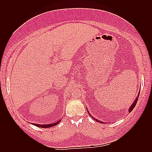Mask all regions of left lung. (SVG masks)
<instances>
[{
	"instance_id": "1",
	"label": "left lung",
	"mask_w": 152,
	"mask_h": 152,
	"mask_svg": "<svg viewBox=\"0 0 152 152\" xmlns=\"http://www.w3.org/2000/svg\"><path fill=\"white\" fill-rule=\"evenodd\" d=\"M138 96H139V93H138ZM138 98H137L136 99V100H135L134 101V102H133V104L131 105V106L130 107V108L129 109V112H131L132 110H133V109L134 108V106H135V105H136V104H137V101H138ZM95 119V118H94ZM96 121H98L97 119H95ZM99 122H101V121H99Z\"/></svg>"
}]
</instances>
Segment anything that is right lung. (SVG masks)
Wrapping results in <instances>:
<instances>
[{
  "label": "right lung",
  "mask_w": 152,
  "mask_h": 152,
  "mask_svg": "<svg viewBox=\"0 0 152 152\" xmlns=\"http://www.w3.org/2000/svg\"><path fill=\"white\" fill-rule=\"evenodd\" d=\"M59 121H57L56 123H54V124H48V125H40V124L38 125V124H34V125L37 126V127H41L42 128H48V127H52V126H53V125H57L58 123H59Z\"/></svg>",
  "instance_id": "obj_1"
}]
</instances>
